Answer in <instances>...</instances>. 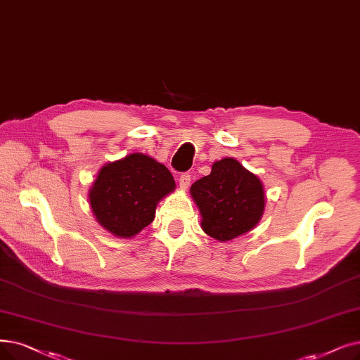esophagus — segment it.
<instances>
[{
    "mask_svg": "<svg viewBox=\"0 0 360 360\" xmlns=\"http://www.w3.org/2000/svg\"><path fill=\"white\" fill-rule=\"evenodd\" d=\"M179 188L181 190H186L190 186V182H191V175L190 174H181L179 176Z\"/></svg>",
    "mask_w": 360,
    "mask_h": 360,
    "instance_id": "1",
    "label": "esophagus"
}]
</instances>
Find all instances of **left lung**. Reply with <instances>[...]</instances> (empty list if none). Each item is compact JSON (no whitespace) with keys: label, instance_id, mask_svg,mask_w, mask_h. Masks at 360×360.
<instances>
[{"label":"left lung","instance_id":"obj_1","mask_svg":"<svg viewBox=\"0 0 360 360\" xmlns=\"http://www.w3.org/2000/svg\"><path fill=\"white\" fill-rule=\"evenodd\" d=\"M190 191L202 231L222 243L252 231L264 212L262 181L232 158L214 162L210 175L195 181Z\"/></svg>","mask_w":360,"mask_h":360}]
</instances>
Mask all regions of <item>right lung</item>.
Listing matches in <instances>:
<instances>
[{
    "instance_id": "right-lung-1",
    "label": "right lung",
    "mask_w": 360,
    "mask_h": 360,
    "mask_svg": "<svg viewBox=\"0 0 360 360\" xmlns=\"http://www.w3.org/2000/svg\"><path fill=\"white\" fill-rule=\"evenodd\" d=\"M175 186L165 165L134 153L100 169L89 190V205L104 229L131 238L153 222L158 202Z\"/></svg>"
}]
</instances>
